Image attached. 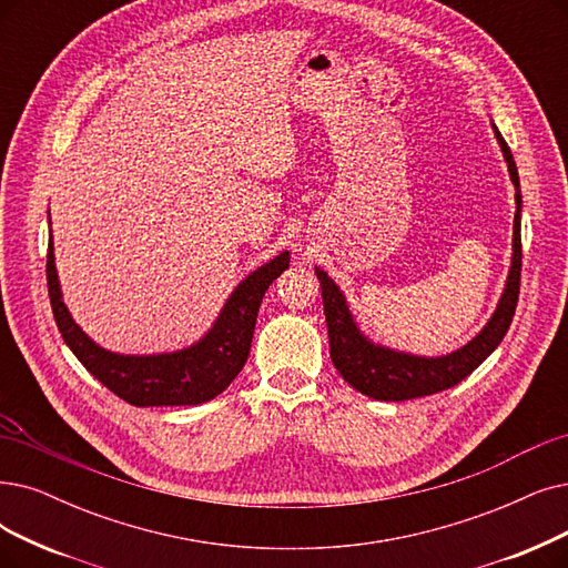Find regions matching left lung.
Returning a JSON list of instances; mask_svg holds the SVG:
<instances>
[{
    "label": "left lung",
    "mask_w": 568,
    "mask_h": 568,
    "mask_svg": "<svg viewBox=\"0 0 568 568\" xmlns=\"http://www.w3.org/2000/svg\"><path fill=\"white\" fill-rule=\"evenodd\" d=\"M496 140L501 144L508 172L517 191L515 193L517 212H515V225H513V267H510L501 303H498L489 324L480 331L478 337H473L466 347L440 358H422L410 354H398V352L368 343V339L358 333L343 293H339V288L333 284V280L324 270L316 267V277H320V284H322L331 358L335 363L337 373L343 375L356 392L377 400H407V398H419V396L445 392L449 387H455V384H459L464 377H468L475 368H478L508 333L515 316L517 298H519V277H521V237H519L521 195H519V176H517L513 153L498 130H496Z\"/></svg>",
    "instance_id": "8db88e82"
}]
</instances>
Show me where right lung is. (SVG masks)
I'll return each instance as SVG.
<instances>
[{
    "label": "right lung",
    "mask_w": 568,
    "mask_h": 568,
    "mask_svg": "<svg viewBox=\"0 0 568 568\" xmlns=\"http://www.w3.org/2000/svg\"><path fill=\"white\" fill-rule=\"evenodd\" d=\"M288 267V252L248 275L225 303L214 328L197 345L174 354L121 356L98 347L67 312L53 265V242L47 254V282L62 339L85 371L130 405H197L219 396L244 368L261 301L267 286Z\"/></svg>",
    "instance_id": "add662e5"
}]
</instances>
